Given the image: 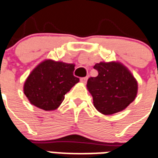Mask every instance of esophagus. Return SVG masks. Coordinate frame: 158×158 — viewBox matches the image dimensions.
I'll list each match as a JSON object with an SVG mask.
<instances>
[{"label": "esophagus", "instance_id": "esophagus-1", "mask_svg": "<svg viewBox=\"0 0 158 158\" xmlns=\"http://www.w3.org/2000/svg\"><path fill=\"white\" fill-rule=\"evenodd\" d=\"M87 77H86L81 78V81L82 83H86V82H87Z\"/></svg>", "mask_w": 158, "mask_h": 158}]
</instances>
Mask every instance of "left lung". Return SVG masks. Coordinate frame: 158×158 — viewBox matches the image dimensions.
I'll return each mask as SVG.
<instances>
[{
    "label": "left lung",
    "instance_id": "left-lung-1",
    "mask_svg": "<svg viewBox=\"0 0 158 158\" xmlns=\"http://www.w3.org/2000/svg\"><path fill=\"white\" fill-rule=\"evenodd\" d=\"M93 68L96 77L87 81V89L98 112L110 115L126 109L135 98L138 85L131 71L118 62H100Z\"/></svg>",
    "mask_w": 158,
    "mask_h": 158
}]
</instances>
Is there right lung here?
Masks as SVG:
<instances>
[{
	"instance_id": "right-lung-1",
	"label": "right lung",
	"mask_w": 158,
	"mask_h": 158,
	"mask_svg": "<svg viewBox=\"0 0 158 158\" xmlns=\"http://www.w3.org/2000/svg\"><path fill=\"white\" fill-rule=\"evenodd\" d=\"M74 70V64L46 60L27 77L23 86L24 94L38 108L45 111L55 110L79 81V78L73 75Z\"/></svg>"
}]
</instances>
